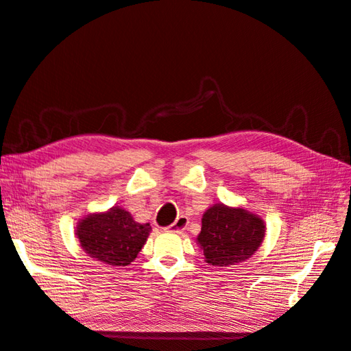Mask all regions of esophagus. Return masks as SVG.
Segmentation results:
<instances>
[{
  "instance_id": "obj_1",
  "label": "esophagus",
  "mask_w": 351,
  "mask_h": 351,
  "mask_svg": "<svg viewBox=\"0 0 351 351\" xmlns=\"http://www.w3.org/2000/svg\"><path fill=\"white\" fill-rule=\"evenodd\" d=\"M188 223H189L188 217H186V216H178L177 219H176V222L169 227V230L174 231V232H182L186 227H188Z\"/></svg>"
}]
</instances>
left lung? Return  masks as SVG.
<instances>
[{
	"label": "left lung",
	"mask_w": 351,
	"mask_h": 351,
	"mask_svg": "<svg viewBox=\"0 0 351 351\" xmlns=\"http://www.w3.org/2000/svg\"><path fill=\"white\" fill-rule=\"evenodd\" d=\"M198 245L212 266L228 267L247 260L266 234L261 217L243 208L215 204L202 216Z\"/></svg>",
	"instance_id": "8db88e82"
}]
</instances>
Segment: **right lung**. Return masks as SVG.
I'll list each match as a JSON object with an SVG mask.
<instances>
[{
  "mask_svg": "<svg viewBox=\"0 0 351 351\" xmlns=\"http://www.w3.org/2000/svg\"><path fill=\"white\" fill-rule=\"evenodd\" d=\"M150 231V223L135 222L126 210L112 207L110 212L82 219L76 236L91 258L111 266H128L145 245Z\"/></svg>",
  "mask_w": 351,
  "mask_h": 351,
  "instance_id": "1",
  "label": "right lung"
}]
</instances>
